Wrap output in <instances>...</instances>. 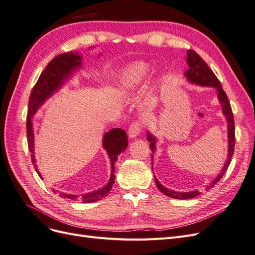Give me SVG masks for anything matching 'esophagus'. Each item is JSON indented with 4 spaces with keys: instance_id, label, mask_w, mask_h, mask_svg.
<instances>
[{
    "instance_id": "34e87169",
    "label": "esophagus",
    "mask_w": 255,
    "mask_h": 255,
    "mask_svg": "<svg viewBox=\"0 0 255 255\" xmlns=\"http://www.w3.org/2000/svg\"><path fill=\"white\" fill-rule=\"evenodd\" d=\"M141 133V125L139 122H135L133 125H130L128 128V137L130 139H134L137 136H139Z\"/></svg>"
}]
</instances>
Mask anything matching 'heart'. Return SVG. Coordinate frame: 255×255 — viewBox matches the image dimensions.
<instances>
[{"mask_svg": "<svg viewBox=\"0 0 255 255\" xmlns=\"http://www.w3.org/2000/svg\"><path fill=\"white\" fill-rule=\"evenodd\" d=\"M150 66L142 63V61L128 65L122 71L117 85H116L119 94L122 96H130L140 92L144 87V83L150 74ZM148 96L149 104L152 105L154 102V98H155V85H152L150 87Z\"/></svg>", "mask_w": 255, "mask_h": 255, "instance_id": "b5f03b06", "label": "heart"}]
</instances>
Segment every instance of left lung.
Segmentation results:
<instances>
[{
	"instance_id": "8db88e82",
	"label": "left lung",
	"mask_w": 255,
	"mask_h": 255,
	"mask_svg": "<svg viewBox=\"0 0 255 255\" xmlns=\"http://www.w3.org/2000/svg\"><path fill=\"white\" fill-rule=\"evenodd\" d=\"M186 61L188 65L187 71L184 72V78L186 79V81L192 85H198V86L201 87H212L215 88L216 91H217V99L221 105V110L222 114L225 116V118L227 120V127H228V155L226 163L223 165L220 173L215 177V179L212 181L206 186V190L210 188L214 187V185L220 181L223 174L226 173L227 169L231 163V158L233 156L234 153V145H235V127H234V117H233V113L232 109H231V105L229 102V99L226 95L225 90L222 89V86L218 79L216 78V75L214 72L211 70L210 67L206 65L205 61L200 57L198 54L189 50L187 51V57ZM146 140L150 142V149L152 151L151 154V160H152V169H153V154L155 153L156 150V137L154 136L150 130H146ZM154 173V172H153ZM154 180H155V184L157 188L163 192L164 195L167 197H170L173 199H180V200H186V199H191L195 198L200 195V192L198 190H192V191H187V192H180V191H175L172 189L166 188L164 185H161L159 181L156 179V176L154 175Z\"/></svg>"
}]
</instances>
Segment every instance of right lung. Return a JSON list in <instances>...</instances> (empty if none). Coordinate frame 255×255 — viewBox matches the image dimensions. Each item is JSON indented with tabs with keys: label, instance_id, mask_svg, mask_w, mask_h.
<instances>
[{
	"label": "right lung",
	"instance_id": "1",
	"mask_svg": "<svg viewBox=\"0 0 255 255\" xmlns=\"http://www.w3.org/2000/svg\"><path fill=\"white\" fill-rule=\"evenodd\" d=\"M84 57L79 52H68L60 54L56 56L51 63L48 64L47 68L44 69L40 74L38 82L34 86L29 96L28 101V112H27V122H26V134H27V142L28 149L32 157V163L35 167V170L42 179L40 172L38 171V166L36 164L35 157V137H34V128H33V117L38 112V110L44 104L47 100L52 97L56 91H58L64 85L71 80L79 70L83 67ZM103 149L106 151L111 161V176L110 181L103 188H100L92 192L84 194L81 198L84 203L96 202L105 198L109 192L112 190L113 184L115 183V164L118 159V156L121 152H125L128 148V136L126 132L121 128H113L110 132H106L103 135L102 139ZM53 192H58L60 197L67 198L70 200L78 201L80 198L76 195L66 194V192H59L58 190L53 189Z\"/></svg>",
	"mask_w": 255,
	"mask_h": 255
}]
</instances>
